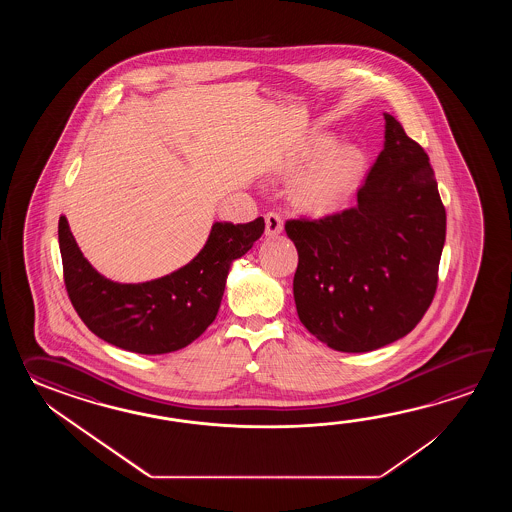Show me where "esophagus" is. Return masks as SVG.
<instances>
[{"instance_id":"obj_1","label":"esophagus","mask_w":512,"mask_h":512,"mask_svg":"<svg viewBox=\"0 0 512 512\" xmlns=\"http://www.w3.org/2000/svg\"><path fill=\"white\" fill-rule=\"evenodd\" d=\"M282 230L283 219L280 218V214H276V212H269V214L265 216V234H267L269 238H274V236L282 234Z\"/></svg>"}]
</instances>
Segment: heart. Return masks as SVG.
Returning a JSON list of instances; mask_svg holds the SVG:
<instances>
[{"instance_id":"1","label":"heart","mask_w":512,"mask_h":512,"mask_svg":"<svg viewBox=\"0 0 512 512\" xmlns=\"http://www.w3.org/2000/svg\"><path fill=\"white\" fill-rule=\"evenodd\" d=\"M333 148L335 141L329 137L313 139L283 166L285 177L309 168L294 181L291 190L294 203L309 214L326 216L344 207L364 172V153L357 146Z\"/></svg>"}]
</instances>
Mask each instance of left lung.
<instances>
[{
    "instance_id": "obj_1",
    "label": "left lung",
    "mask_w": 512,
    "mask_h": 512,
    "mask_svg": "<svg viewBox=\"0 0 512 512\" xmlns=\"http://www.w3.org/2000/svg\"><path fill=\"white\" fill-rule=\"evenodd\" d=\"M384 150L357 205L291 219L300 322L331 349L366 353L414 329L434 300L446 212L425 150L384 113Z\"/></svg>"
}]
</instances>
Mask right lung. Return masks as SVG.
<instances>
[{
  "mask_svg": "<svg viewBox=\"0 0 512 512\" xmlns=\"http://www.w3.org/2000/svg\"><path fill=\"white\" fill-rule=\"evenodd\" d=\"M263 230V218L245 225L216 221L185 267L150 282L119 283L84 258L62 216L58 243L69 300L84 324L117 348L141 355L186 348L216 320L232 261L251 251Z\"/></svg>",
  "mask_w": 512,
  "mask_h": 512,
  "instance_id": "1",
  "label": "right lung"
}]
</instances>
